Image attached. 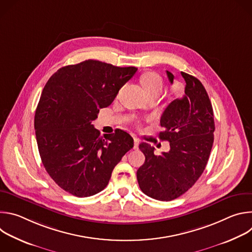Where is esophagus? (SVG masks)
Here are the masks:
<instances>
[{
	"instance_id": "obj_1",
	"label": "esophagus",
	"mask_w": 252,
	"mask_h": 252,
	"mask_svg": "<svg viewBox=\"0 0 252 252\" xmlns=\"http://www.w3.org/2000/svg\"><path fill=\"white\" fill-rule=\"evenodd\" d=\"M134 145H133V149L134 150H136V149H138V145H139V139L138 138H136V137H134Z\"/></svg>"
}]
</instances>
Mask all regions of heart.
Instances as JSON below:
<instances>
[{"mask_svg":"<svg viewBox=\"0 0 252 252\" xmlns=\"http://www.w3.org/2000/svg\"><path fill=\"white\" fill-rule=\"evenodd\" d=\"M140 83L147 92V94L155 91H161L162 89V81L161 78L153 71L145 73L140 77Z\"/></svg>","mask_w":252,"mask_h":252,"instance_id":"heart-1","label":"heart"}]
</instances>
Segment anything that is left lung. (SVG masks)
<instances>
[{
    "label": "left lung",
    "instance_id": "1",
    "mask_svg": "<svg viewBox=\"0 0 252 252\" xmlns=\"http://www.w3.org/2000/svg\"><path fill=\"white\" fill-rule=\"evenodd\" d=\"M170 84L174 76L166 70ZM185 94L172 100L160 118L161 140L170 150L160 156L155 148L141 142L139 150L146 161L136 171L138 186L148 196L168 201L187 192L202 174L213 145L215 129L213 110L208 94L195 77L182 71Z\"/></svg>",
    "mask_w": 252,
    "mask_h": 252
}]
</instances>
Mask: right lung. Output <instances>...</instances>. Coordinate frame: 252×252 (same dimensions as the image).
<instances>
[{
	"mask_svg": "<svg viewBox=\"0 0 252 252\" xmlns=\"http://www.w3.org/2000/svg\"><path fill=\"white\" fill-rule=\"evenodd\" d=\"M136 70L88 60L61 67L47 82L35 110V137L47 172L66 192L87 197L101 191L132 149L127 132L100 136L92 122Z\"/></svg>",
	"mask_w": 252,
	"mask_h": 252,
	"instance_id": "right-lung-1",
	"label": "right lung"
}]
</instances>
